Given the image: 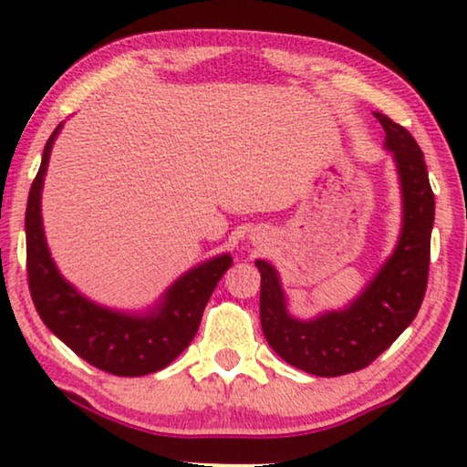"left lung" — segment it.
<instances>
[{
    "label": "left lung",
    "instance_id": "left-lung-1",
    "mask_svg": "<svg viewBox=\"0 0 467 467\" xmlns=\"http://www.w3.org/2000/svg\"><path fill=\"white\" fill-rule=\"evenodd\" d=\"M393 150L404 195V227L398 246L361 297L342 312L297 321L286 312L276 270L254 261L261 272L259 315L270 347L293 368L315 376H342L368 368L398 340L423 304L430 276L433 191L417 140L387 114L374 112Z\"/></svg>",
    "mask_w": 467,
    "mask_h": 467
}]
</instances>
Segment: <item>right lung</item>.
Returning <instances> with one entry per match:
<instances>
[{
	"instance_id": "1",
	"label": "right lung",
	"mask_w": 467,
	"mask_h": 467,
	"mask_svg": "<svg viewBox=\"0 0 467 467\" xmlns=\"http://www.w3.org/2000/svg\"><path fill=\"white\" fill-rule=\"evenodd\" d=\"M44 146L42 165L31 182L25 234H27V283L44 325L80 359L114 376H144L163 369L189 347L200 327L214 286L232 265L229 254L210 259L184 274L165 293L163 304L149 317H130L99 308L76 293L57 272L44 242L40 193L57 131Z\"/></svg>"
}]
</instances>
